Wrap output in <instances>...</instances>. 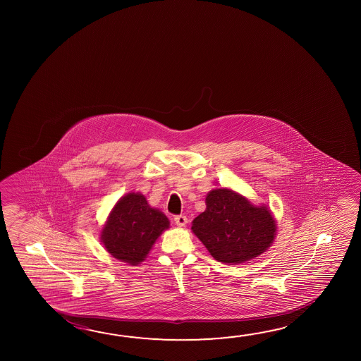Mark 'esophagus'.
I'll list each match as a JSON object with an SVG mask.
<instances>
[{"label":"esophagus","instance_id":"1","mask_svg":"<svg viewBox=\"0 0 361 361\" xmlns=\"http://www.w3.org/2000/svg\"><path fill=\"white\" fill-rule=\"evenodd\" d=\"M175 223H176V225H178V226H185L186 223H188V218H186L185 215H176V216H175Z\"/></svg>","mask_w":361,"mask_h":361}]
</instances>
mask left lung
<instances>
[{"instance_id": "8db88e82", "label": "left lung", "mask_w": 361, "mask_h": 361, "mask_svg": "<svg viewBox=\"0 0 361 361\" xmlns=\"http://www.w3.org/2000/svg\"><path fill=\"white\" fill-rule=\"evenodd\" d=\"M205 202L207 210L191 229L215 259L238 264L271 247L276 223L267 207H255L229 189L210 191Z\"/></svg>"}]
</instances>
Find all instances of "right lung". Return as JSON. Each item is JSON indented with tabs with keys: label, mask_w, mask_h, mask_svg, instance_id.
<instances>
[{
	"label": "right lung",
	"mask_w": 361,
	"mask_h": 361,
	"mask_svg": "<svg viewBox=\"0 0 361 361\" xmlns=\"http://www.w3.org/2000/svg\"><path fill=\"white\" fill-rule=\"evenodd\" d=\"M169 225L165 214L149 207L145 196L130 192L113 207L102 242L114 258L138 264Z\"/></svg>",
	"instance_id": "add662e5"
}]
</instances>
